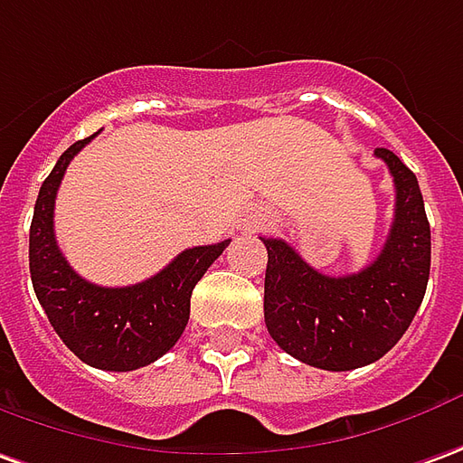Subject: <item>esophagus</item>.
Wrapping results in <instances>:
<instances>
[{
	"instance_id": "esophagus-1",
	"label": "esophagus",
	"mask_w": 463,
	"mask_h": 463,
	"mask_svg": "<svg viewBox=\"0 0 463 463\" xmlns=\"http://www.w3.org/2000/svg\"><path fill=\"white\" fill-rule=\"evenodd\" d=\"M269 224V219H267V213L262 212H254L251 213V219H250V229L254 232V229H262V226Z\"/></svg>"
}]
</instances>
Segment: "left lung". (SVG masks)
I'll list each match as a JSON object with an SVG mask.
<instances>
[{"label":"left lung","instance_id":"left-lung-1","mask_svg":"<svg viewBox=\"0 0 463 463\" xmlns=\"http://www.w3.org/2000/svg\"><path fill=\"white\" fill-rule=\"evenodd\" d=\"M396 184V216L365 269L327 277L285 239H264V323L292 358L323 371H353L383 358L408 330L431 272V226L419 181L396 153L375 148Z\"/></svg>","mask_w":463,"mask_h":463}]
</instances>
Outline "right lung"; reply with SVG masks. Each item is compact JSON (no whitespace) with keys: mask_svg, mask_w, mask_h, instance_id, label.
Here are the masks:
<instances>
[{"mask_svg":"<svg viewBox=\"0 0 463 463\" xmlns=\"http://www.w3.org/2000/svg\"><path fill=\"white\" fill-rule=\"evenodd\" d=\"M95 136L72 143L44 178L30 226L32 287L60 340L82 363L100 371H136L176 345L189 323L194 287L232 239L181 251L138 285L100 287L82 279L57 247L55 199L70 161Z\"/></svg>","mask_w":463,"mask_h":463,"instance_id":"1","label":"right lung"}]
</instances>
